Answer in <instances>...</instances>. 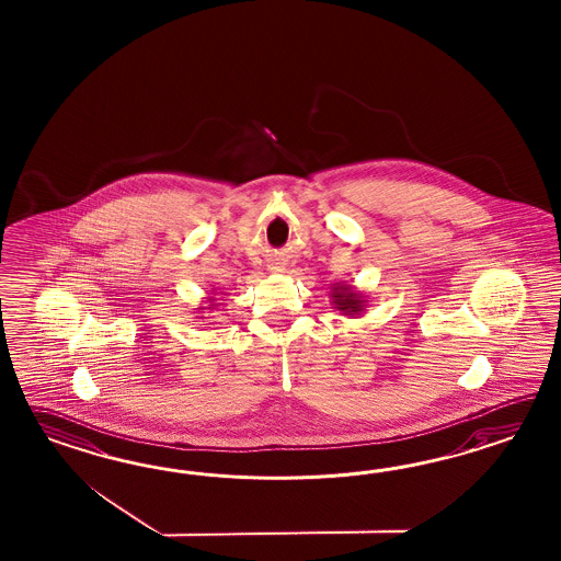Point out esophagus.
Listing matches in <instances>:
<instances>
[{"label": "esophagus", "instance_id": "1", "mask_svg": "<svg viewBox=\"0 0 561 561\" xmlns=\"http://www.w3.org/2000/svg\"><path fill=\"white\" fill-rule=\"evenodd\" d=\"M270 272H273V273L284 272V263H279V261H273L272 265H270Z\"/></svg>", "mask_w": 561, "mask_h": 561}]
</instances>
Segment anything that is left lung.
I'll return each mask as SVG.
<instances>
[{"instance_id": "left-lung-1", "label": "left lung", "mask_w": 561, "mask_h": 561, "mask_svg": "<svg viewBox=\"0 0 561 561\" xmlns=\"http://www.w3.org/2000/svg\"><path fill=\"white\" fill-rule=\"evenodd\" d=\"M331 298H333L335 308L341 310V312H345V314H359L364 310V305H366L364 296L359 291H354L352 286H345V284H337L333 288Z\"/></svg>"}]
</instances>
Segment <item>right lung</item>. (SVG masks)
I'll return each instance as SVG.
<instances>
[{"mask_svg":"<svg viewBox=\"0 0 561 561\" xmlns=\"http://www.w3.org/2000/svg\"><path fill=\"white\" fill-rule=\"evenodd\" d=\"M209 300H211V298H209ZM211 306H214V305H209V308H211Z\"/></svg>","mask_w":561,"mask_h":561,"instance_id":"add662e5","label":"right lung"}]
</instances>
